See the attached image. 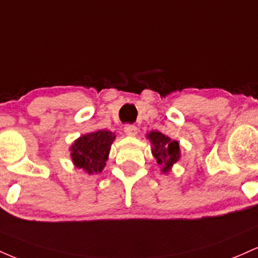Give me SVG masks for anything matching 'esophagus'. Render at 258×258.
<instances>
[{"instance_id": "34e87169", "label": "esophagus", "mask_w": 258, "mask_h": 258, "mask_svg": "<svg viewBox=\"0 0 258 258\" xmlns=\"http://www.w3.org/2000/svg\"><path fill=\"white\" fill-rule=\"evenodd\" d=\"M124 132H125V134L129 135V137H135V135L138 134V128L135 125H133V124H126V125L124 126Z\"/></svg>"}]
</instances>
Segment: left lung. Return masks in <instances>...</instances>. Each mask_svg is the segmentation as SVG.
Here are the masks:
<instances>
[{"label":"left lung","instance_id":"8db88e82","mask_svg":"<svg viewBox=\"0 0 258 258\" xmlns=\"http://www.w3.org/2000/svg\"><path fill=\"white\" fill-rule=\"evenodd\" d=\"M152 144V155L157 160V163L162 166V172L168 173L173 164L180 158L179 143L172 140L160 132H150L147 134Z\"/></svg>","mask_w":258,"mask_h":258}]
</instances>
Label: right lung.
<instances>
[{
	"instance_id": "obj_1",
	"label": "right lung",
	"mask_w": 258,
	"mask_h": 258,
	"mask_svg": "<svg viewBox=\"0 0 258 258\" xmlns=\"http://www.w3.org/2000/svg\"><path fill=\"white\" fill-rule=\"evenodd\" d=\"M114 139L115 135L109 130H97L77 139L71 147L74 166L82 168L88 174L102 172Z\"/></svg>"
}]
</instances>
